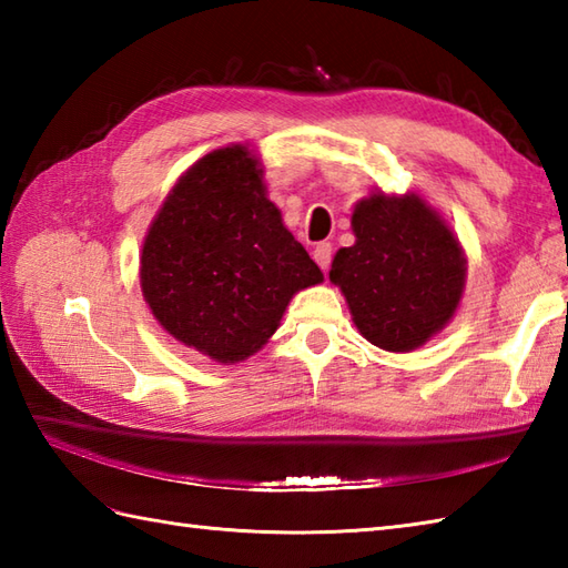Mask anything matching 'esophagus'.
Returning <instances> with one entry per match:
<instances>
[{
  "instance_id": "esophagus-1",
  "label": "esophagus",
  "mask_w": 568,
  "mask_h": 568,
  "mask_svg": "<svg viewBox=\"0 0 568 568\" xmlns=\"http://www.w3.org/2000/svg\"><path fill=\"white\" fill-rule=\"evenodd\" d=\"M312 258H315V263L320 265L322 271H327L329 263H332V244H327V241H322V244H317L315 251H312Z\"/></svg>"
}]
</instances>
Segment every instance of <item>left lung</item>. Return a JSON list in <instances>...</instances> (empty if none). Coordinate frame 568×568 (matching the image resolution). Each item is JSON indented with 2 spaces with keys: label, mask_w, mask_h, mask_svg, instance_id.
<instances>
[{
  "label": "left lung",
  "mask_w": 568,
  "mask_h": 568,
  "mask_svg": "<svg viewBox=\"0 0 568 568\" xmlns=\"http://www.w3.org/2000/svg\"><path fill=\"white\" fill-rule=\"evenodd\" d=\"M354 246L334 253L329 281L356 329L393 354L415 352L456 315L466 253L452 226L417 195L373 190L352 214Z\"/></svg>",
  "instance_id": "obj_1"
}]
</instances>
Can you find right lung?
Segmentation results:
<instances>
[{"label":"right lung","mask_w":568,"mask_h":568,"mask_svg":"<svg viewBox=\"0 0 568 568\" xmlns=\"http://www.w3.org/2000/svg\"><path fill=\"white\" fill-rule=\"evenodd\" d=\"M139 277L161 327L222 366L261 352L293 295L324 281L244 143L210 151L178 178L143 239Z\"/></svg>","instance_id":"add662e5"}]
</instances>
